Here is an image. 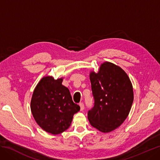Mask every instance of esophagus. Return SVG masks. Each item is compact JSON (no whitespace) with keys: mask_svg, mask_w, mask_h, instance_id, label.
Masks as SVG:
<instances>
[{"mask_svg":"<svg viewBox=\"0 0 160 160\" xmlns=\"http://www.w3.org/2000/svg\"><path fill=\"white\" fill-rule=\"evenodd\" d=\"M79 106H80V110L81 111H83V109H84V108H85V106H84V104H83V103H79Z\"/></svg>","mask_w":160,"mask_h":160,"instance_id":"1","label":"esophagus"}]
</instances>
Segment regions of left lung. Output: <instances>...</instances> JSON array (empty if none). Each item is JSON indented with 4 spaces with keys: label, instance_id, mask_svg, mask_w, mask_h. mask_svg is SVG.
Wrapping results in <instances>:
<instances>
[{
    "label": "left lung",
    "instance_id": "left-lung-1",
    "mask_svg": "<svg viewBox=\"0 0 160 160\" xmlns=\"http://www.w3.org/2000/svg\"><path fill=\"white\" fill-rule=\"evenodd\" d=\"M89 78L94 106L88 111L90 124L108 133L119 128L129 115L133 101L132 84L121 67L109 62L101 64Z\"/></svg>",
    "mask_w": 160,
    "mask_h": 160
}]
</instances>
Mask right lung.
I'll return each instance as SVG.
<instances>
[{
	"mask_svg": "<svg viewBox=\"0 0 160 160\" xmlns=\"http://www.w3.org/2000/svg\"><path fill=\"white\" fill-rule=\"evenodd\" d=\"M62 82V78L55 80L51 76L44 77L36 86L31 101V112L37 124L53 135L68 129L74 114L80 110Z\"/></svg>",
	"mask_w": 160,
	"mask_h": 160,
	"instance_id": "obj_1",
	"label": "right lung"
}]
</instances>
